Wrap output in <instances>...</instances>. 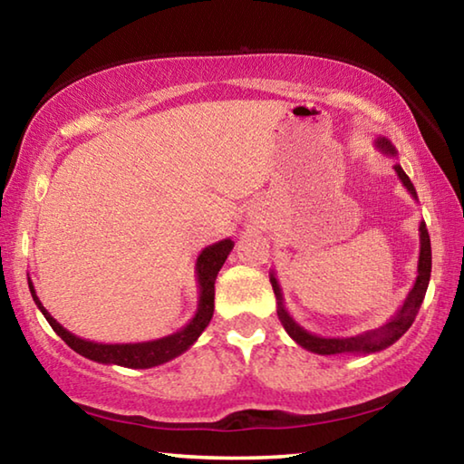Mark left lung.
Wrapping results in <instances>:
<instances>
[{
    "label": "left lung",
    "mask_w": 464,
    "mask_h": 464,
    "mask_svg": "<svg viewBox=\"0 0 464 464\" xmlns=\"http://www.w3.org/2000/svg\"><path fill=\"white\" fill-rule=\"evenodd\" d=\"M374 147L379 149L381 153L389 157H397V149L392 147L389 139L376 137ZM395 171L399 179H401L403 186L407 188L415 200H418V192L411 184L410 176L405 174L403 168L395 163ZM430 272H431V247H430V235L426 229V223H420V260H418V278L413 282V288L401 304L395 315H392L387 324L379 329H371V332L352 335V337H321L307 332V329L301 327L296 321L290 317V313L285 307V298H282V288L276 280V274L270 272V282L274 288V295H276L278 301V319L282 327L286 329V334L293 337V340L301 345V348L313 352V354L321 356H332V354H374V352H381L389 348L391 343H395L399 337H401L407 329L411 327L415 321V315L423 303V296H426V290L430 285Z\"/></svg>",
    "instance_id": "left-lung-1"
}]
</instances>
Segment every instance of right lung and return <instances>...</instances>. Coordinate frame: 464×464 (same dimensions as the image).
Instances as JSON below:
<instances>
[{"instance_id":"right-lung-1","label":"right lung","mask_w":464,"mask_h":464,"mask_svg":"<svg viewBox=\"0 0 464 464\" xmlns=\"http://www.w3.org/2000/svg\"><path fill=\"white\" fill-rule=\"evenodd\" d=\"M235 243L231 239L217 241L213 246L204 247L200 251L198 260H196V282H198V309H196L194 317L188 324L178 329L176 334L160 337V340L151 342H137V343H98L90 340H82V337L67 332L57 319H53L49 311L43 307V303L38 301L34 285L28 278L30 295H33L36 307L41 309L44 319L49 321V325L54 329L63 342L69 348L75 350L77 354L93 360L100 364H116L124 368H153L163 362H169L176 356L184 354L190 345L198 340L200 334L207 329V325L213 319L215 311V280L218 270L223 268L227 256L231 254Z\"/></svg>"}]
</instances>
